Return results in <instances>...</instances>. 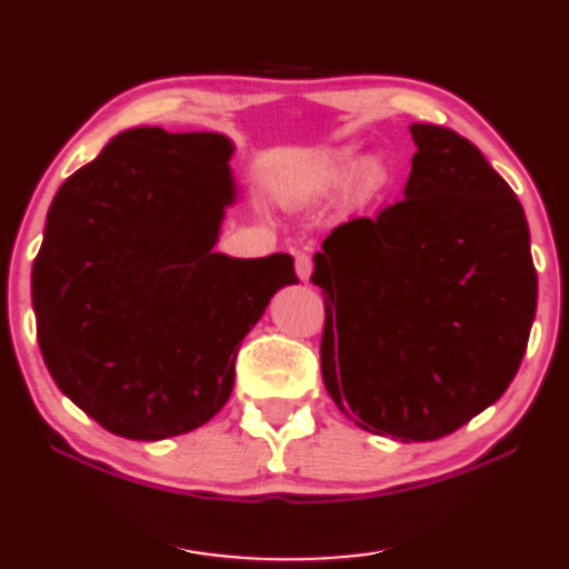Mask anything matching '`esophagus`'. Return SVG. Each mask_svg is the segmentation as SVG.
I'll return each instance as SVG.
<instances>
[{"label": "esophagus", "mask_w": 569, "mask_h": 569, "mask_svg": "<svg viewBox=\"0 0 569 569\" xmlns=\"http://www.w3.org/2000/svg\"><path fill=\"white\" fill-rule=\"evenodd\" d=\"M311 270H315V258H311L309 252L296 254V276H299L301 281H309Z\"/></svg>", "instance_id": "1"}]
</instances>
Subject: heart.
I'll list each match as a JSON object with an SVG mask.
<instances>
[{"instance_id":"heart-1","label":"heart","mask_w":569,"mask_h":569,"mask_svg":"<svg viewBox=\"0 0 569 569\" xmlns=\"http://www.w3.org/2000/svg\"><path fill=\"white\" fill-rule=\"evenodd\" d=\"M361 170V162H356V159H346V162H342L340 167H338V172L342 174V178H353V174ZM368 180L371 182H381L383 180V170L381 167H371V170H368Z\"/></svg>"}]
</instances>
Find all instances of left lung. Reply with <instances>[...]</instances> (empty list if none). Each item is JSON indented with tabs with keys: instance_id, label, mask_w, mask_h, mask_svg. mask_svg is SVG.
Segmentation results:
<instances>
[{
	"instance_id": "obj_1",
	"label": "left lung",
	"mask_w": 569,
	"mask_h": 569,
	"mask_svg": "<svg viewBox=\"0 0 569 569\" xmlns=\"http://www.w3.org/2000/svg\"><path fill=\"white\" fill-rule=\"evenodd\" d=\"M405 196L325 239V387L368 433L436 441L523 361L536 268L521 201L475 143L415 123Z\"/></svg>"
}]
</instances>
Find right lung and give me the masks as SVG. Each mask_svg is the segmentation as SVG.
I'll return each instance as SVG.
<instances>
[{
	"mask_svg": "<svg viewBox=\"0 0 569 569\" xmlns=\"http://www.w3.org/2000/svg\"><path fill=\"white\" fill-rule=\"evenodd\" d=\"M221 133L131 128L67 178L33 262L36 332L59 389L110 433L159 441L227 405L239 342L291 254L213 252L234 201Z\"/></svg>",
	"mask_w": 569,
	"mask_h": 569,
	"instance_id": "obj_1",
	"label": "right lung"
}]
</instances>
